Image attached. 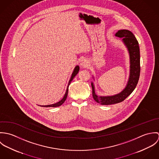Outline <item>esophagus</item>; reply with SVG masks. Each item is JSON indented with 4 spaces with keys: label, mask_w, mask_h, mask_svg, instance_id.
Returning <instances> with one entry per match:
<instances>
[{
    "label": "esophagus",
    "mask_w": 159,
    "mask_h": 159,
    "mask_svg": "<svg viewBox=\"0 0 159 159\" xmlns=\"http://www.w3.org/2000/svg\"><path fill=\"white\" fill-rule=\"evenodd\" d=\"M80 65H81V66L82 67H83V68H86V67L88 66L89 64H88V62L87 60H86V59H83V60L81 61V62Z\"/></svg>",
    "instance_id": "1"
}]
</instances>
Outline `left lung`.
<instances>
[{"label": "left lung", "mask_w": 159, "mask_h": 159, "mask_svg": "<svg viewBox=\"0 0 159 159\" xmlns=\"http://www.w3.org/2000/svg\"><path fill=\"white\" fill-rule=\"evenodd\" d=\"M115 36L122 39V42L128 50L130 57L129 78L125 88L122 91L119 93L110 96L97 95L95 92L94 84L92 82L91 83L92 96L94 100L103 105H112L124 101L135 89L139 78L140 52L139 44L135 35L129 30L121 29L116 33Z\"/></svg>", "instance_id": "obj_1"}]
</instances>
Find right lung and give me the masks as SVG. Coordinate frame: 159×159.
Masks as SVG:
<instances>
[{
	"label": "right lung",
	"mask_w": 159,
	"mask_h": 159,
	"mask_svg": "<svg viewBox=\"0 0 159 159\" xmlns=\"http://www.w3.org/2000/svg\"><path fill=\"white\" fill-rule=\"evenodd\" d=\"M79 70H80V67H79L78 66H76L75 67V68H74V70H73V73H72V74H71V77H70V80H69V81H68V86H67V88L66 92V93H65V95H64V97H63L59 102H57V103H54V104H51V105H42V106L40 105V106L43 107H59V106H61V105H62V104L65 102V101H66V98H67V95H68V86H69L70 84L71 83V81H72V80H73V78H75V76L78 74Z\"/></svg>",
	"instance_id": "obj_1"
}]
</instances>
